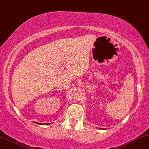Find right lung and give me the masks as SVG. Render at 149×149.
I'll list each match as a JSON object with an SVG mask.
<instances>
[{"mask_svg":"<svg viewBox=\"0 0 149 149\" xmlns=\"http://www.w3.org/2000/svg\"><path fill=\"white\" fill-rule=\"evenodd\" d=\"M35 123H36V124H40V123H38V122H35ZM43 125V124H42Z\"/></svg>","mask_w":149,"mask_h":149,"instance_id":"right-lung-1","label":"right lung"}]
</instances>
